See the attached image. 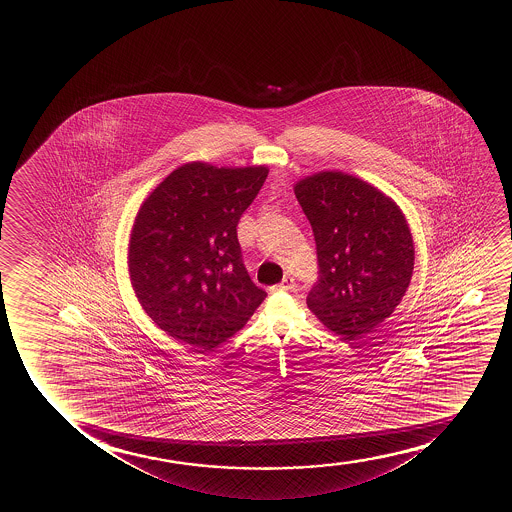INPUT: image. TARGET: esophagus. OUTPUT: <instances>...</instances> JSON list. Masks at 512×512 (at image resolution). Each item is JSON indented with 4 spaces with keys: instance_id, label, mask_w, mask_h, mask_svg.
Masks as SVG:
<instances>
[{
    "instance_id": "esophagus-1",
    "label": "esophagus",
    "mask_w": 512,
    "mask_h": 512,
    "mask_svg": "<svg viewBox=\"0 0 512 512\" xmlns=\"http://www.w3.org/2000/svg\"><path fill=\"white\" fill-rule=\"evenodd\" d=\"M278 290H294L295 288V280L292 276H285L283 280H281L280 285H276Z\"/></svg>"
}]
</instances>
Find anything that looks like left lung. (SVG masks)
<instances>
[{
  "mask_svg": "<svg viewBox=\"0 0 512 512\" xmlns=\"http://www.w3.org/2000/svg\"><path fill=\"white\" fill-rule=\"evenodd\" d=\"M316 243L318 281L308 308L344 341L392 315L413 276V236L390 197L341 171L295 183Z\"/></svg>",
  "mask_w": 512,
  "mask_h": 512,
  "instance_id": "8db88e82",
  "label": "left lung"
}]
</instances>
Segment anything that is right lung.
I'll return each mask as SVG.
<instances>
[{"label":"right lung","instance_id":"right-lung-1","mask_svg":"<svg viewBox=\"0 0 512 512\" xmlns=\"http://www.w3.org/2000/svg\"><path fill=\"white\" fill-rule=\"evenodd\" d=\"M269 169L189 162L141 204L129 241L134 292L155 325L204 353L245 327L266 292L246 271L239 218Z\"/></svg>","mask_w":512,"mask_h":512}]
</instances>
